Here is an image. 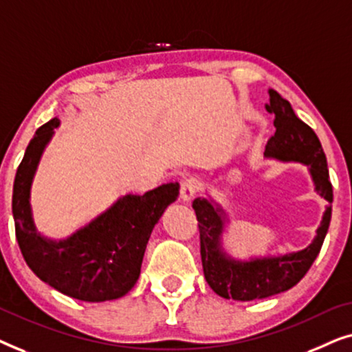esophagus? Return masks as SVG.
<instances>
[{
  "mask_svg": "<svg viewBox=\"0 0 352 352\" xmlns=\"http://www.w3.org/2000/svg\"><path fill=\"white\" fill-rule=\"evenodd\" d=\"M201 189V184L199 179H195V177H190V179H186L184 182L181 184V194H179V199L184 201V204H189V201L194 199V197L199 194Z\"/></svg>",
  "mask_w": 352,
  "mask_h": 352,
  "instance_id": "1",
  "label": "esophagus"
}]
</instances>
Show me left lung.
<instances>
[{
    "mask_svg": "<svg viewBox=\"0 0 352 352\" xmlns=\"http://www.w3.org/2000/svg\"><path fill=\"white\" fill-rule=\"evenodd\" d=\"M266 110L272 113L276 134L269 139L264 157L278 162H295L307 166L314 190L329 201L316 237L306 248L292 253L266 254L250 259L234 258L223 247L229 216L223 205L206 197L192 204L200 229V254L206 282L216 295L226 300H261L295 287L319 254L331 219L333 189L330 184L327 157L316 133L293 112L290 102L277 91L269 89Z\"/></svg>",
    "mask_w": 352,
    "mask_h": 352,
    "instance_id": "8db88e82",
    "label": "left lung"
}]
</instances>
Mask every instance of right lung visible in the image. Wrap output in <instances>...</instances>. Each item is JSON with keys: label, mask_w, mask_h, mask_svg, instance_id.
<instances>
[{"label": "right lung", "mask_w": 352, "mask_h": 352, "mask_svg": "<svg viewBox=\"0 0 352 352\" xmlns=\"http://www.w3.org/2000/svg\"><path fill=\"white\" fill-rule=\"evenodd\" d=\"M59 126L56 117L38 128L17 168L12 216L19 248L36 277L57 292L89 302L118 300L136 285L152 230L179 195V184L120 195L69 237H46L33 219L30 189L43 152Z\"/></svg>", "instance_id": "add662e5"}]
</instances>
